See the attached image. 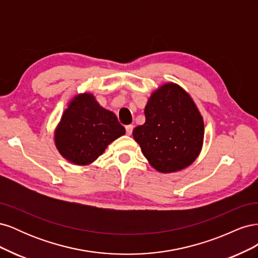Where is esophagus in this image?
Listing matches in <instances>:
<instances>
[{
  "label": "esophagus",
  "instance_id": "esophagus-1",
  "mask_svg": "<svg viewBox=\"0 0 258 258\" xmlns=\"http://www.w3.org/2000/svg\"><path fill=\"white\" fill-rule=\"evenodd\" d=\"M132 130H134V126H132V124H128V126H126V132L128 136L132 134Z\"/></svg>",
  "mask_w": 258,
  "mask_h": 258
}]
</instances>
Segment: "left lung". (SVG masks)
<instances>
[{"instance_id": "left-lung-1", "label": "left lung", "mask_w": 258, "mask_h": 258, "mask_svg": "<svg viewBox=\"0 0 258 258\" xmlns=\"http://www.w3.org/2000/svg\"><path fill=\"white\" fill-rule=\"evenodd\" d=\"M145 122L134 139L148 163L160 173L181 171L198 158L204 146V118L183 87L168 82L156 88L144 108Z\"/></svg>"}]
</instances>
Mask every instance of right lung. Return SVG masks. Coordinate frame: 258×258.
I'll use <instances>...</instances> for the list:
<instances>
[{"label":"right lung","instance_id":"add662e5","mask_svg":"<svg viewBox=\"0 0 258 258\" xmlns=\"http://www.w3.org/2000/svg\"><path fill=\"white\" fill-rule=\"evenodd\" d=\"M124 134L112 111L101 106L91 92H83L69 101L54 128L53 142L69 162L89 166Z\"/></svg>","mask_w":258,"mask_h":258}]
</instances>
